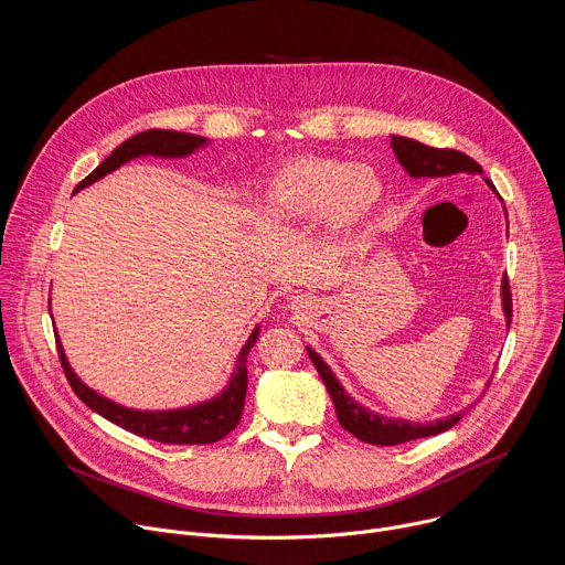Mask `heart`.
<instances>
[{"label":"heart","instance_id":"1","mask_svg":"<svg viewBox=\"0 0 565 565\" xmlns=\"http://www.w3.org/2000/svg\"><path fill=\"white\" fill-rule=\"evenodd\" d=\"M384 181L365 163L334 157H297L268 179L262 211L275 222L317 217L328 235H343L377 213Z\"/></svg>","mask_w":565,"mask_h":565}]
</instances>
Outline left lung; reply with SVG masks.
<instances>
[{
    "label": "left lung",
    "mask_w": 565,
    "mask_h": 565,
    "mask_svg": "<svg viewBox=\"0 0 565 565\" xmlns=\"http://www.w3.org/2000/svg\"><path fill=\"white\" fill-rule=\"evenodd\" d=\"M393 150H395L399 163L406 168V172L411 177H448V174H455V172L483 174L481 166L472 157H468L466 152L452 150V148H433V146L419 143L415 139L393 135ZM486 183L494 191V185H492L490 179H486ZM501 301H503L505 323L510 328L512 292H510L508 277H503V281H501ZM306 350H308V354H310V359H312V363L319 372L321 382L326 384V391H328V395L334 404L337 419H339L341 428L348 430L350 435H354L356 439L365 441V444L397 446V444H406V441H413V439L439 435V433H446L448 428H452L463 415V413H459V415H450L446 419H437V422H430V424H417V422H406V419H388L384 415L372 413V411L359 406L341 388V384L332 374V370L323 363V359L312 348H306Z\"/></svg>",
    "instance_id": "obj_1"
}]
</instances>
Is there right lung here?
<instances>
[{"mask_svg":"<svg viewBox=\"0 0 565 565\" xmlns=\"http://www.w3.org/2000/svg\"><path fill=\"white\" fill-rule=\"evenodd\" d=\"M206 143V137L200 135H188V132H177V130H143L139 135H132L126 139L121 146H117L86 179H82L75 188V193L82 191V188L90 185L93 181L102 179L104 174L113 172L121 163L141 157V154H154V157H185L200 146ZM259 334V326L253 330L248 337L246 345L242 348L237 356V365L228 386L224 388L222 395L215 399L191 406V408H181V411H161V413H141V411H130L119 404L108 402L106 397L97 395L88 386L79 382L77 374L66 361L64 348L57 339V352L62 359V367L66 380L73 388V393L97 415L104 419L113 422L115 426L143 437L152 439L159 444H174V446H204V444H215L224 439L242 419L244 411V399H246V388H248V372H246V356L250 348L255 345Z\"/></svg>","mask_w":565,"mask_h":565,"instance_id":"1","label":"right lung"}]
</instances>
